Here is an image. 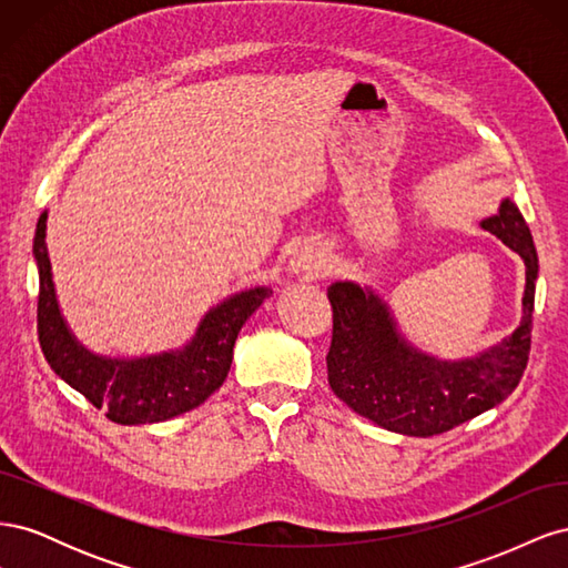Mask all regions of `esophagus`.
Masks as SVG:
<instances>
[{
	"label": "esophagus",
	"mask_w": 568,
	"mask_h": 568,
	"mask_svg": "<svg viewBox=\"0 0 568 568\" xmlns=\"http://www.w3.org/2000/svg\"><path fill=\"white\" fill-rule=\"evenodd\" d=\"M291 272L301 274L303 280H315V277H322V274L326 272V261L324 255L317 253V251H301L294 255V261H291Z\"/></svg>",
	"instance_id": "esophagus-1"
}]
</instances>
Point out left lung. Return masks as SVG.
<instances>
[{"label":"left lung","mask_w":568,"mask_h":568,"mask_svg":"<svg viewBox=\"0 0 568 568\" xmlns=\"http://www.w3.org/2000/svg\"><path fill=\"white\" fill-rule=\"evenodd\" d=\"M484 230L526 263L521 326L490 351L459 363H440L400 336L388 307L353 282L326 288L334 329L326 353L329 386L357 415L388 432L428 438L500 405L519 386L530 353L538 253L524 215L509 199Z\"/></svg>","instance_id":"left-lung-1"}]
</instances>
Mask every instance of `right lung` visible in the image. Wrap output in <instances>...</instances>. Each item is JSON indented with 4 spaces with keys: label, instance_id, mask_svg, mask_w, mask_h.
Here are the masks:
<instances>
[{
    "label": "right lung",
    "instance_id": "obj_1",
    "mask_svg": "<svg viewBox=\"0 0 568 568\" xmlns=\"http://www.w3.org/2000/svg\"><path fill=\"white\" fill-rule=\"evenodd\" d=\"M47 213L40 215L32 253L40 272L38 336L49 367L80 390L115 424H153L199 407L215 393L232 365L234 341L244 322L272 294L257 286L242 291L205 315L189 346L140 359H111L84 351L61 317L47 253Z\"/></svg>",
    "mask_w": 568,
    "mask_h": 568
}]
</instances>
